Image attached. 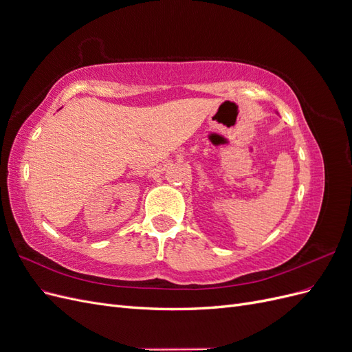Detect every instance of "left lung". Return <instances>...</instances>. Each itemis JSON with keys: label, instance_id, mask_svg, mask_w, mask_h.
I'll return each instance as SVG.
<instances>
[{"label": "left lung", "instance_id": "left-lung-1", "mask_svg": "<svg viewBox=\"0 0 352 352\" xmlns=\"http://www.w3.org/2000/svg\"><path fill=\"white\" fill-rule=\"evenodd\" d=\"M276 113H278V111H276Z\"/></svg>", "mask_w": 352, "mask_h": 352}]
</instances>
